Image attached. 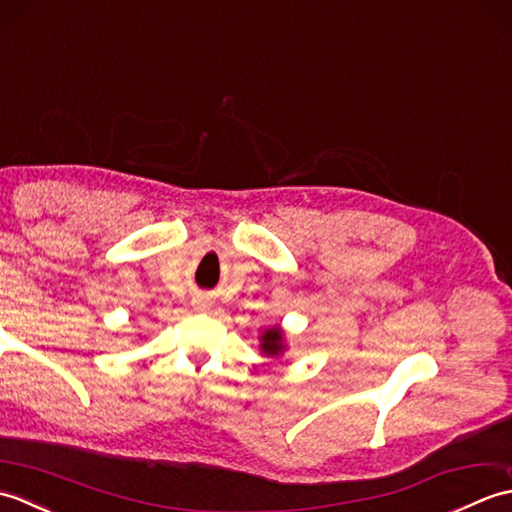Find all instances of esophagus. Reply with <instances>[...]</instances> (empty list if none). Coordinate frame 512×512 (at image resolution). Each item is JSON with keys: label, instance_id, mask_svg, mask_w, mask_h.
I'll return each instance as SVG.
<instances>
[{"label": "esophagus", "instance_id": "obj_1", "mask_svg": "<svg viewBox=\"0 0 512 512\" xmlns=\"http://www.w3.org/2000/svg\"><path fill=\"white\" fill-rule=\"evenodd\" d=\"M198 308L206 310V308H209V301H198Z\"/></svg>", "mask_w": 512, "mask_h": 512}]
</instances>
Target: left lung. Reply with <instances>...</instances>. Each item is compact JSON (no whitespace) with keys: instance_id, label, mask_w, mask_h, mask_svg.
Wrapping results in <instances>:
<instances>
[{"instance_id":"1","label":"left lung","mask_w":512,"mask_h":512,"mask_svg":"<svg viewBox=\"0 0 512 512\" xmlns=\"http://www.w3.org/2000/svg\"><path fill=\"white\" fill-rule=\"evenodd\" d=\"M259 341H262V352L266 356H281L286 352V343H284V332L281 328H268L262 336H259Z\"/></svg>"}]
</instances>
